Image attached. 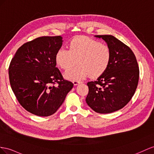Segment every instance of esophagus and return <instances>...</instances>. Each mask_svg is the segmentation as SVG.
Here are the masks:
<instances>
[{
  "label": "esophagus",
  "instance_id": "obj_1",
  "mask_svg": "<svg viewBox=\"0 0 154 154\" xmlns=\"http://www.w3.org/2000/svg\"><path fill=\"white\" fill-rule=\"evenodd\" d=\"M73 85H74L75 86H76V85H77L79 84V83H80V82L75 80V81H73Z\"/></svg>",
  "mask_w": 154,
  "mask_h": 154
}]
</instances>
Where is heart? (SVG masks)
<instances>
[{"mask_svg": "<svg viewBox=\"0 0 154 154\" xmlns=\"http://www.w3.org/2000/svg\"><path fill=\"white\" fill-rule=\"evenodd\" d=\"M111 49L98 41L84 36L73 38L69 43V49L60 48L56 54L57 65L67 70L75 64L79 66L69 69L65 77L77 81L88 76L97 77L103 73L109 64Z\"/></svg>", "mask_w": 154, "mask_h": 154, "instance_id": "b5f03b06", "label": "heart"}]
</instances>
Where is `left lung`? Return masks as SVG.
<instances>
[{"mask_svg":"<svg viewBox=\"0 0 154 154\" xmlns=\"http://www.w3.org/2000/svg\"><path fill=\"white\" fill-rule=\"evenodd\" d=\"M111 49V58L105 72L95 81L88 82L86 102L93 111L111 113L131 100L137 87L139 66L131 49L112 35H97Z\"/></svg>","mask_w":154,"mask_h":154,"instance_id":"left-lung-1","label":"left lung"}]
</instances>
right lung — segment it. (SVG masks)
<instances>
[{
  "label": "right lung",
  "instance_id": "right-lung-1",
  "mask_svg": "<svg viewBox=\"0 0 154 154\" xmlns=\"http://www.w3.org/2000/svg\"><path fill=\"white\" fill-rule=\"evenodd\" d=\"M62 42L60 36L39 37L24 43L11 59V89L22 107L33 115H53L73 88L56 68L55 57Z\"/></svg>",
  "mask_w": 154,
  "mask_h": 154
}]
</instances>
